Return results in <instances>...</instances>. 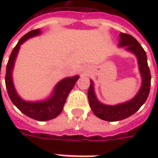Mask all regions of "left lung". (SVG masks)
I'll return each instance as SVG.
<instances>
[{
	"label": "left lung",
	"instance_id": "obj_1",
	"mask_svg": "<svg viewBox=\"0 0 158 158\" xmlns=\"http://www.w3.org/2000/svg\"><path fill=\"white\" fill-rule=\"evenodd\" d=\"M118 46L125 47V50L136 56L139 71L142 77V85L137 94L131 100L115 106H109L101 103L98 99L95 94L94 83L92 80H90V85L88 90L89 106L97 117L106 121L122 120L135 113L147 100L150 89L151 76L147 62V55L139 42L129 34L120 32Z\"/></svg>",
	"mask_w": 158,
	"mask_h": 158
}]
</instances>
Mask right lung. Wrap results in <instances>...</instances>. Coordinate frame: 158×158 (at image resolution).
I'll return each instance as SVG.
<instances>
[{"label": "right lung", "mask_w": 158, "mask_h": 158, "mask_svg": "<svg viewBox=\"0 0 158 158\" xmlns=\"http://www.w3.org/2000/svg\"><path fill=\"white\" fill-rule=\"evenodd\" d=\"M40 33H41V31L40 29L31 31L30 32L25 34L23 37H22L20 40L18 41V43L16 44V46L11 52L8 64H7L5 83H6V88L8 90L9 98L23 113H24L26 116L36 120L46 121V120L56 118L58 115L62 112L67 98L70 93V91L72 90V89L74 88L77 80L79 79V76L67 77V78L62 79L61 81H60L53 88L52 95L45 100L35 101V102L25 101L17 94L15 86H14L12 74H13V69L15 66V59L17 57L20 46L26 40L32 37L38 36Z\"/></svg>", "instance_id": "add662e5"}]
</instances>
